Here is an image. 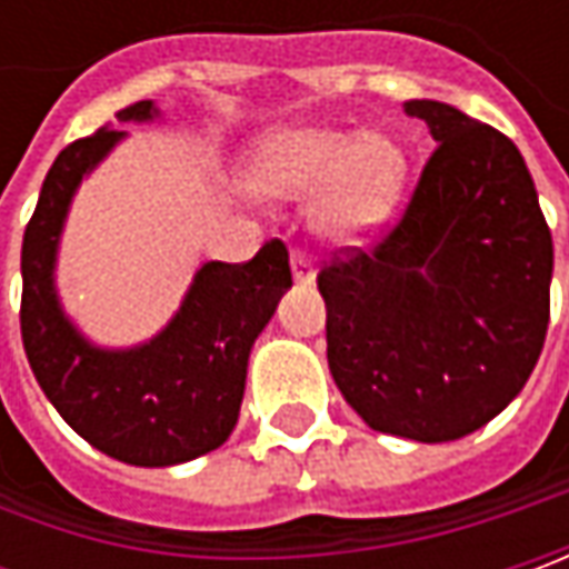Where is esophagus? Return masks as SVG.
<instances>
[{
	"instance_id": "obj_1",
	"label": "esophagus",
	"mask_w": 569,
	"mask_h": 569,
	"mask_svg": "<svg viewBox=\"0 0 569 569\" xmlns=\"http://www.w3.org/2000/svg\"><path fill=\"white\" fill-rule=\"evenodd\" d=\"M291 274H295L297 284H313L317 281V269H313V262L303 256V252L291 250Z\"/></svg>"
}]
</instances>
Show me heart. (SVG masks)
<instances>
[{
  "label": "heart",
  "mask_w": 569,
  "mask_h": 569,
  "mask_svg": "<svg viewBox=\"0 0 569 569\" xmlns=\"http://www.w3.org/2000/svg\"><path fill=\"white\" fill-rule=\"evenodd\" d=\"M243 183L262 202H303L322 240L358 247L389 221L408 183L402 144L382 132L281 126L252 142Z\"/></svg>",
  "instance_id": "1"
}]
</instances>
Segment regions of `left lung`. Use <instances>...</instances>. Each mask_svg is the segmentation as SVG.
Returning <instances> with one entry per match:
<instances>
[{
	"mask_svg": "<svg viewBox=\"0 0 569 569\" xmlns=\"http://www.w3.org/2000/svg\"><path fill=\"white\" fill-rule=\"evenodd\" d=\"M430 154L402 221L319 272L326 358L363 425L447 443L485 427L536 370L555 247L519 148L440 100H408Z\"/></svg>",
	"mask_w": 569,
	"mask_h": 569,
	"instance_id": "8db88e82",
	"label": "left lung"
}]
</instances>
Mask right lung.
I'll return each mask as SVG.
<instances>
[{
  "mask_svg": "<svg viewBox=\"0 0 569 569\" xmlns=\"http://www.w3.org/2000/svg\"><path fill=\"white\" fill-rule=\"evenodd\" d=\"M154 122V100L117 113ZM103 126L59 151L21 243V339L43 396L66 425L110 459L164 469L218 449L237 427L250 351L291 288L281 240L250 262H206L161 332L129 348L91 341L62 310L56 259L66 218L88 173L126 139Z\"/></svg>",
  "mask_w": 569,
  "mask_h": 569,
  "instance_id": "obj_1",
  "label": "right lung"
}]
</instances>
